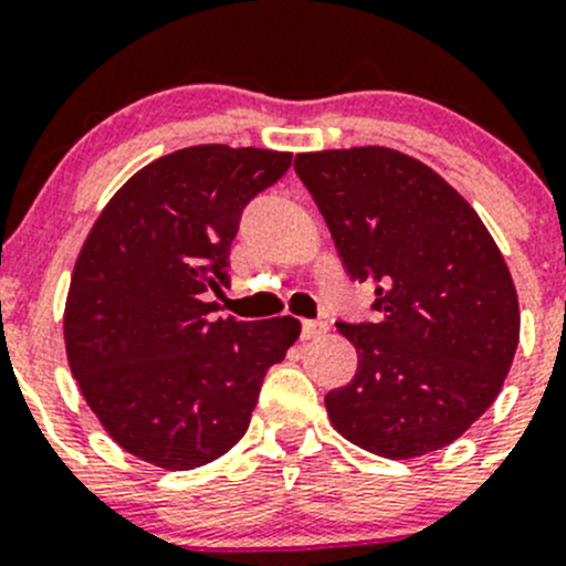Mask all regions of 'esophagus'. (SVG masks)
Instances as JSON below:
<instances>
[{
    "instance_id": "esophagus-1",
    "label": "esophagus",
    "mask_w": 566,
    "mask_h": 566,
    "mask_svg": "<svg viewBox=\"0 0 566 566\" xmlns=\"http://www.w3.org/2000/svg\"><path fill=\"white\" fill-rule=\"evenodd\" d=\"M328 332L326 321H304L301 323V339H317Z\"/></svg>"
}]
</instances>
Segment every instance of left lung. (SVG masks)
<instances>
[{
  "label": "left lung",
  "instance_id": "1",
  "mask_svg": "<svg viewBox=\"0 0 566 566\" xmlns=\"http://www.w3.org/2000/svg\"><path fill=\"white\" fill-rule=\"evenodd\" d=\"M295 174L348 276L376 287L373 323H337L359 365L326 395L328 420L384 459L451 446L497 398L520 343L501 249L479 212L403 151H310Z\"/></svg>",
  "mask_w": 566,
  "mask_h": 566
}]
</instances>
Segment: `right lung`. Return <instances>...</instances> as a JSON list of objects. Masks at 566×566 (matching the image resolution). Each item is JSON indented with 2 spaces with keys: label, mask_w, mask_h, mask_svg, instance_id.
<instances>
[{
  "label": "right lung",
  "mask_w": 566,
  "mask_h": 566,
  "mask_svg": "<svg viewBox=\"0 0 566 566\" xmlns=\"http://www.w3.org/2000/svg\"><path fill=\"white\" fill-rule=\"evenodd\" d=\"M290 151L190 146L135 174L98 212L71 273L63 332L82 398L113 442L163 470L223 457L251 422L295 317H212L245 205Z\"/></svg>",
  "instance_id": "add662e5"
}]
</instances>
